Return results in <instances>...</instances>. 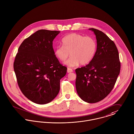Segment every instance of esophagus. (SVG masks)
I'll return each mask as SVG.
<instances>
[{
  "mask_svg": "<svg viewBox=\"0 0 134 134\" xmlns=\"http://www.w3.org/2000/svg\"><path fill=\"white\" fill-rule=\"evenodd\" d=\"M73 72V70L71 68H67V72L68 73H70V72Z\"/></svg>",
  "mask_w": 134,
  "mask_h": 134,
  "instance_id": "34e87169",
  "label": "esophagus"
}]
</instances>
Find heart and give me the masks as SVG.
Segmentation results:
<instances>
[{
	"label": "heart",
	"mask_w": 134,
	"mask_h": 134,
	"mask_svg": "<svg viewBox=\"0 0 134 134\" xmlns=\"http://www.w3.org/2000/svg\"><path fill=\"white\" fill-rule=\"evenodd\" d=\"M63 46H58L54 48L55 56L63 62L69 57H71L65 62L69 67H73L80 63L86 65L93 59L97 50L95 40L91 36H84L78 33H70L62 40Z\"/></svg>",
	"instance_id": "obj_1"
}]
</instances>
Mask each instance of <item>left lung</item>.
Here are the masks:
<instances>
[{"instance_id":"8db88e82","label":"left lung","mask_w":134,"mask_h":134,"mask_svg":"<svg viewBox=\"0 0 134 134\" xmlns=\"http://www.w3.org/2000/svg\"><path fill=\"white\" fill-rule=\"evenodd\" d=\"M97 48L89 64L75 69V86L82 100L89 103L98 102L113 89L120 71L117 48L103 32L94 28Z\"/></svg>"}]
</instances>
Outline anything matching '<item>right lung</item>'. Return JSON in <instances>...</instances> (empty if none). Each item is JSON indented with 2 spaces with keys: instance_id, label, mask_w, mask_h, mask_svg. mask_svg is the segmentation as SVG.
<instances>
[{
  "instance_id": "1",
  "label": "right lung",
  "mask_w": 134,
  "mask_h": 134,
  "mask_svg": "<svg viewBox=\"0 0 134 134\" xmlns=\"http://www.w3.org/2000/svg\"><path fill=\"white\" fill-rule=\"evenodd\" d=\"M59 31L40 30L20 45L14 62L19 87L32 102L45 104L58 94L67 67L55 56L53 41Z\"/></svg>"
}]
</instances>
